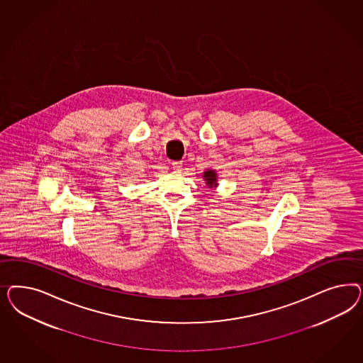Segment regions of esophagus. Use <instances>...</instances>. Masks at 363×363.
<instances>
[{
    "label": "esophagus",
    "mask_w": 363,
    "mask_h": 363,
    "mask_svg": "<svg viewBox=\"0 0 363 363\" xmlns=\"http://www.w3.org/2000/svg\"><path fill=\"white\" fill-rule=\"evenodd\" d=\"M172 167H173V170L177 172V173L181 172L182 170V161H173L172 162Z\"/></svg>",
    "instance_id": "obj_1"
}]
</instances>
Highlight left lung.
Segmentation results:
<instances>
[{"label": "left lung", "instance_id": "obj_1", "mask_svg": "<svg viewBox=\"0 0 363 363\" xmlns=\"http://www.w3.org/2000/svg\"><path fill=\"white\" fill-rule=\"evenodd\" d=\"M203 178H205V181H206L208 186H217V174L214 173V170H209V172H205V174H203Z\"/></svg>", "mask_w": 363, "mask_h": 363}]
</instances>
